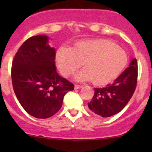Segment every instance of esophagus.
Segmentation results:
<instances>
[{
	"mask_svg": "<svg viewBox=\"0 0 152 152\" xmlns=\"http://www.w3.org/2000/svg\"><path fill=\"white\" fill-rule=\"evenodd\" d=\"M82 88V86L79 85V84H75V89H80V88Z\"/></svg>",
	"mask_w": 152,
	"mask_h": 152,
	"instance_id": "esophagus-1",
	"label": "esophagus"
}]
</instances>
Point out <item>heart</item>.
Returning a JSON list of instances; mask_svg holds the SVG:
<instances>
[{
    "label": "heart",
    "mask_w": 152,
    "mask_h": 152,
    "mask_svg": "<svg viewBox=\"0 0 152 152\" xmlns=\"http://www.w3.org/2000/svg\"><path fill=\"white\" fill-rule=\"evenodd\" d=\"M128 62L126 52L113 42L92 39L78 42L71 49L61 48L56 55L58 68L64 76L73 75L82 64L78 80L91 79L96 85L108 84L117 77Z\"/></svg>",
    "instance_id": "obj_1"
}]
</instances>
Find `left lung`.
<instances>
[{
    "label": "left lung",
    "mask_w": 152,
    "mask_h": 152,
    "mask_svg": "<svg viewBox=\"0 0 152 152\" xmlns=\"http://www.w3.org/2000/svg\"><path fill=\"white\" fill-rule=\"evenodd\" d=\"M138 64L135 58L129 66L111 84L102 88H94V95L88 103L92 112L102 117H110L126 107L136 88Z\"/></svg>",
    "instance_id": "1"
}]
</instances>
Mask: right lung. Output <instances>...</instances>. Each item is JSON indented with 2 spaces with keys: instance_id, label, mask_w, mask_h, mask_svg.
<instances>
[{
  "instance_id": "add662e5",
  "label": "right lung",
  "mask_w": 152,
  "mask_h": 152,
  "mask_svg": "<svg viewBox=\"0 0 152 152\" xmlns=\"http://www.w3.org/2000/svg\"><path fill=\"white\" fill-rule=\"evenodd\" d=\"M44 35L24 42L12 63L11 78L17 100L32 116L46 119L61 109L74 84L56 72V50Z\"/></svg>"
}]
</instances>
